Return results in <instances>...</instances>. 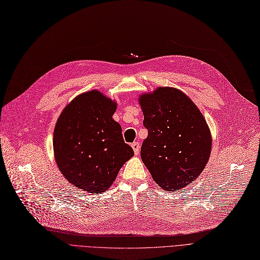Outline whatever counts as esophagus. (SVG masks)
Segmentation results:
<instances>
[{"label": "esophagus", "instance_id": "1", "mask_svg": "<svg viewBox=\"0 0 260 260\" xmlns=\"http://www.w3.org/2000/svg\"><path fill=\"white\" fill-rule=\"evenodd\" d=\"M132 148H133V150H134V153H135L136 155H138V154H139V151H140V145H139V142H133V143H132Z\"/></svg>", "mask_w": 260, "mask_h": 260}]
</instances>
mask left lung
<instances>
[{
    "mask_svg": "<svg viewBox=\"0 0 260 260\" xmlns=\"http://www.w3.org/2000/svg\"><path fill=\"white\" fill-rule=\"evenodd\" d=\"M138 102L148 129L140 151L143 164L162 189L184 188L210 158L212 136L205 117L185 93L169 86L142 93Z\"/></svg>",
    "mask_w": 260,
    "mask_h": 260,
    "instance_id": "1",
    "label": "left lung"
}]
</instances>
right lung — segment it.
<instances>
[{
	"label": "right lung",
	"instance_id": "add662e5",
	"mask_svg": "<svg viewBox=\"0 0 260 260\" xmlns=\"http://www.w3.org/2000/svg\"><path fill=\"white\" fill-rule=\"evenodd\" d=\"M117 103L99 90L79 94L65 106L53 132L54 159L63 177L88 193H105L134 156L112 119Z\"/></svg>",
	"mask_w": 260,
	"mask_h": 260
}]
</instances>
